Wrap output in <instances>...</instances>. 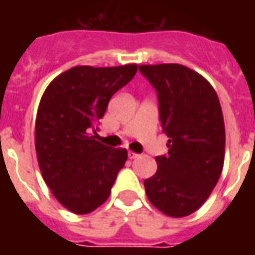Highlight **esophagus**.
Instances as JSON below:
<instances>
[{
	"label": "esophagus",
	"instance_id": "obj_1",
	"mask_svg": "<svg viewBox=\"0 0 255 255\" xmlns=\"http://www.w3.org/2000/svg\"><path fill=\"white\" fill-rule=\"evenodd\" d=\"M138 157L139 154H136V153H132V151L128 153V158H129V160H135V158H138Z\"/></svg>",
	"mask_w": 255,
	"mask_h": 255
}]
</instances>
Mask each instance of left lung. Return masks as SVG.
<instances>
[{"label":"left lung","instance_id":"8db88e82","mask_svg":"<svg viewBox=\"0 0 255 255\" xmlns=\"http://www.w3.org/2000/svg\"><path fill=\"white\" fill-rule=\"evenodd\" d=\"M154 87L168 154L144 180L149 201L171 217L194 213L208 199L224 165L225 128L219 97L206 79L179 64L140 65Z\"/></svg>","mask_w":255,"mask_h":255}]
</instances>
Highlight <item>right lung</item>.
Instances as JSON below:
<instances>
[{
    "label": "right lung",
    "instance_id": "right-lung-1",
    "mask_svg": "<svg viewBox=\"0 0 255 255\" xmlns=\"http://www.w3.org/2000/svg\"><path fill=\"white\" fill-rule=\"evenodd\" d=\"M136 71V64L73 67L42 97L35 123L38 164L53 195L72 213L87 214L105 202L127 161V150L106 147L95 140V131L112 95Z\"/></svg>",
    "mask_w": 255,
    "mask_h": 255
}]
</instances>
